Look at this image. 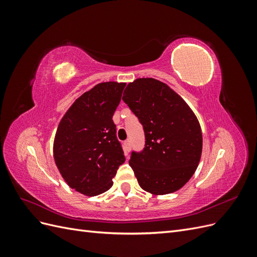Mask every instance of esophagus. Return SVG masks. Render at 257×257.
<instances>
[{
	"instance_id": "esophagus-1",
	"label": "esophagus",
	"mask_w": 257,
	"mask_h": 257,
	"mask_svg": "<svg viewBox=\"0 0 257 257\" xmlns=\"http://www.w3.org/2000/svg\"><path fill=\"white\" fill-rule=\"evenodd\" d=\"M124 148H125V150L128 152L131 150V141L127 139V141L124 142Z\"/></svg>"
}]
</instances>
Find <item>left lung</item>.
Masks as SVG:
<instances>
[{"instance_id":"1","label":"left lung","mask_w":257,"mask_h":257,"mask_svg":"<svg viewBox=\"0 0 257 257\" xmlns=\"http://www.w3.org/2000/svg\"><path fill=\"white\" fill-rule=\"evenodd\" d=\"M122 99L145 132V148L132 151L128 161L141 188L154 195L181 189L195 173L203 149L196 115L173 89L153 78L128 83Z\"/></svg>"}]
</instances>
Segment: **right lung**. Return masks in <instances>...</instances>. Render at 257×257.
Wrapping results in <instances>:
<instances>
[{
    "label": "right lung",
    "mask_w": 257,
    "mask_h": 257,
    "mask_svg": "<svg viewBox=\"0 0 257 257\" xmlns=\"http://www.w3.org/2000/svg\"><path fill=\"white\" fill-rule=\"evenodd\" d=\"M125 83L96 84L75 100L62 118L53 144V157L65 182L87 196L111 188L125 158L116 138L112 115Z\"/></svg>",
    "instance_id": "1"
}]
</instances>
